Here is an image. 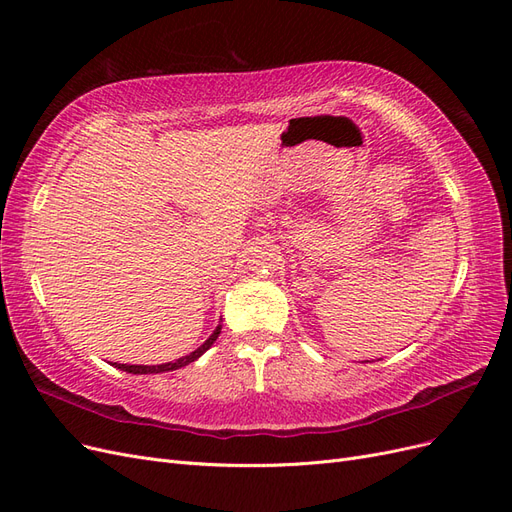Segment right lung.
Segmentation results:
<instances>
[{"label":"right lung","instance_id":"right-lung-1","mask_svg":"<svg viewBox=\"0 0 512 512\" xmlns=\"http://www.w3.org/2000/svg\"><path fill=\"white\" fill-rule=\"evenodd\" d=\"M220 331H222V324H218V329L211 333V337L207 339L203 346H198L188 356H181V359H177L175 363H162V365H123V363H113V365L117 369H121V371H128V374H162V371H173V369H179V367H185V365L194 363L200 354H205L213 346L215 339H218Z\"/></svg>","mask_w":512,"mask_h":512}]
</instances>
